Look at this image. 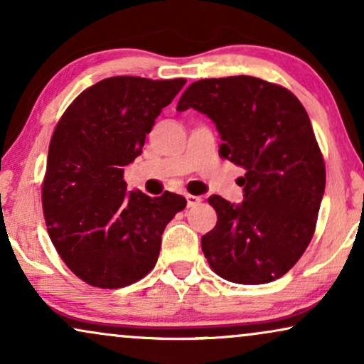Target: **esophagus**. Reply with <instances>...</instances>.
Listing matches in <instances>:
<instances>
[{
    "mask_svg": "<svg viewBox=\"0 0 364 364\" xmlns=\"http://www.w3.org/2000/svg\"><path fill=\"white\" fill-rule=\"evenodd\" d=\"M186 198H187V207H196V205H198V203L202 202L200 197L191 196V193H188V196H186Z\"/></svg>",
    "mask_w": 364,
    "mask_h": 364,
    "instance_id": "esophagus-1",
    "label": "esophagus"
}]
</instances>
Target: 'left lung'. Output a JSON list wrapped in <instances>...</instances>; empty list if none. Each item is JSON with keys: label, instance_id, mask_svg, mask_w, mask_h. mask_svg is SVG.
<instances>
[{"label": "left lung", "instance_id": "1", "mask_svg": "<svg viewBox=\"0 0 364 364\" xmlns=\"http://www.w3.org/2000/svg\"><path fill=\"white\" fill-rule=\"evenodd\" d=\"M205 114L218 154L245 168L243 202L208 197L217 225L202 252L218 277L260 285L285 275L306 250L325 193V162L301 102L288 89L252 76L202 79L177 104Z\"/></svg>", "mask_w": 364, "mask_h": 364}]
</instances>
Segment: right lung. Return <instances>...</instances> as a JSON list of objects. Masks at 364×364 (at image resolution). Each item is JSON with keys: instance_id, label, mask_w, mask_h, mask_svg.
<instances>
[{"instance_id": "1", "label": "right lung", "mask_w": 364, "mask_h": 364, "mask_svg": "<svg viewBox=\"0 0 364 364\" xmlns=\"http://www.w3.org/2000/svg\"><path fill=\"white\" fill-rule=\"evenodd\" d=\"M186 79L114 76L74 99L54 129L43 183L48 233L89 285L122 288L156 265L164 228L187 200L127 192L124 168Z\"/></svg>"}]
</instances>
